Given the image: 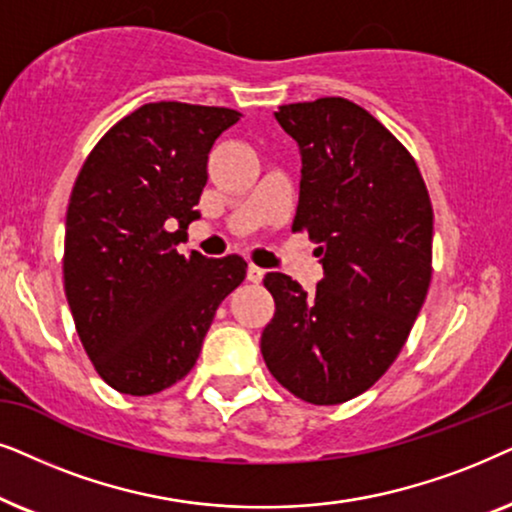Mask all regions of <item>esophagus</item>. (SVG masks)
I'll use <instances>...</instances> for the list:
<instances>
[{
    "mask_svg": "<svg viewBox=\"0 0 512 512\" xmlns=\"http://www.w3.org/2000/svg\"><path fill=\"white\" fill-rule=\"evenodd\" d=\"M262 278H264V269L255 267V264H250V267H248V281L250 283H262Z\"/></svg>",
    "mask_w": 512,
    "mask_h": 512,
    "instance_id": "34e87169",
    "label": "esophagus"
}]
</instances>
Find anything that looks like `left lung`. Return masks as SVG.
Returning <instances> with one entry per match:
<instances>
[{"label":"left lung","instance_id":"left-lung-1","mask_svg":"<svg viewBox=\"0 0 512 512\" xmlns=\"http://www.w3.org/2000/svg\"><path fill=\"white\" fill-rule=\"evenodd\" d=\"M276 119L302 154L292 231L318 243L325 278L309 295L290 276H264L276 313L262 356L304 403L339 405L410 337L433 274V208L412 154L356 102H295Z\"/></svg>","mask_w":512,"mask_h":512}]
</instances>
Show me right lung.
<instances>
[{"label":"right lung","mask_w":512,"mask_h":512,"mask_svg":"<svg viewBox=\"0 0 512 512\" xmlns=\"http://www.w3.org/2000/svg\"><path fill=\"white\" fill-rule=\"evenodd\" d=\"M229 107L149 102L102 135L65 220V295L95 372L114 391L152 395L187 377L243 257L180 255Z\"/></svg>","instance_id":"add662e5"}]
</instances>
